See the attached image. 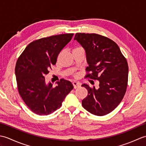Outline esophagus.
I'll list each match as a JSON object with an SVG mask.
<instances>
[{"instance_id": "34e87169", "label": "esophagus", "mask_w": 146, "mask_h": 146, "mask_svg": "<svg viewBox=\"0 0 146 146\" xmlns=\"http://www.w3.org/2000/svg\"><path fill=\"white\" fill-rule=\"evenodd\" d=\"M73 85L74 86V88H76L78 87H80L81 86V83L79 82H73Z\"/></svg>"}]
</instances>
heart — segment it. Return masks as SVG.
Masks as SVG:
<instances>
[{"label": "heart", "instance_id": "b5f03b06", "mask_svg": "<svg viewBox=\"0 0 146 146\" xmlns=\"http://www.w3.org/2000/svg\"><path fill=\"white\" fill-rule=\"evenodd\" d=\"M81 49V48H79V47H78V48H76L74 49V50H75V49ZM75 76H76V75H75Z\"/></svg>", "mask_w": 146, "mask_h": 146}]
</instances>
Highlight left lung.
Masks as SVG:
<instances>
[{"label":"left lung","instance_id":"1","mask_svg":"<svg viewBox=\"0 0 146 146\" xmlns=\"http://www.w3.org/2000/svg\"><path fill=\"white\" fill-rule=\"evenodd\" d=\"M76 40L85 49L88 66L85 78L97 80L98 89L83 84L88 90L82 106L89 112L103 116L113 111L122 100L128 83L126 58L112 40L97 34L76 33Z\"/></svg>","mask_w":146,"mask_h":146}]
</instances>
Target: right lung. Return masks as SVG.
<instances>
[{"mask_svg": "<svg viewBox=\"0 0 146 146\" xmlns=\"http://www.w3.org/2000/svg\"><path fill=\"white\" fill-rule=\"evenodd\" d=\"M73 36V33L62 34L35 40L17 59L15 74L19 94L34 113L47 115L54 112L73 90V84L68 80L61 79L53 87L51 83L46 85L44 78Z\"/></svg>", "mask_w": 146, "mask_h": 146, "instance_id": "right-lung-1", "label": "right lung"}]
</instances>
